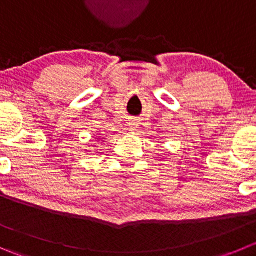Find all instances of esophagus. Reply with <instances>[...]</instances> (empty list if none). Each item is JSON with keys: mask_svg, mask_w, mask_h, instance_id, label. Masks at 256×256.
Listing matches in <instances>:
<instances>
[{"mask_svg": "<svg viewBox=\"0 0 256 256\" xmlns=\"http://www.w3.org/2000/svg\"><path fill=\"white\" fill-rule=\"evenodd\" d=\"M128 126H130L131 130H136V128H138V122H136L135 120H132L128 122Z\"/></svg>", "mask_w": 256, "mask_h": 256, "instance_id": "34e87169", "label": "esophagus"}]
</instances>
